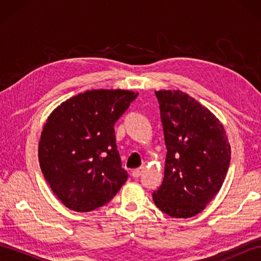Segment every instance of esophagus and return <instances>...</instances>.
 <instances>
[{"mask_svg": "<svg viewBox=\"0 0 261 261\" xmlns=\"http://www.w3.org/2000/svg\"><path fill=\"white\" fill-rule=\"evenodd\" d=\"M143 170H145V168H143V167L137 168V169H135L134 171H132V176H134L135 178H138V177H139L143 173Z\"/></svg>", "mask_w": 261, "mask_h": 261, "instance_id": "1", "label": "esophagus"}]
</instances>
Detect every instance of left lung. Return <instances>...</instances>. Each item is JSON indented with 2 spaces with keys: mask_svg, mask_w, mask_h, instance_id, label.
<instances>
[{
  "mask_svg": "<svg viewBox=\"0 0 261 261\" xmlns=\"http://www.w3.org/2000/svg\"><path fill=\"white\" fill-rule=\"evenodd\" d=\"M167 147L164 180L152 194L156 206L171 218L201 213L222 187L231 146L220 120L179 90L156 91Z\"/></svg>",
  "mask_w": 261,
  "mask_h": 261,
  "instance_id": "obj_1",
  "label": "left lung"
}]
</instances>
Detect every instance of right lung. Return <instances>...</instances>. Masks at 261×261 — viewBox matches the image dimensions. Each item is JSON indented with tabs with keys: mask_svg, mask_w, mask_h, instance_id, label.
Segmentation results:
<instances>
[{
	"mask_svg": "<svg viewBox=\"0 0 261 261\" xmlns=\"http://www.w3.org/2000/svg\"><path fill=\"white\" fill-rule=\"evenodd\" d=\"M129 90H91L49 114L38 146L45 179L66 207L91 212L113 198L127 179L114 124L138 96Z\"/></svg>",
	"mask_w": 261,
	"mask_h": 261,
	"instance_id": "1",
	"label": "right lung"
}]
</instances>
